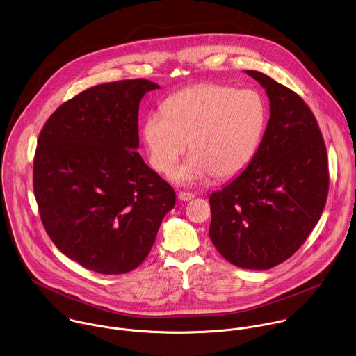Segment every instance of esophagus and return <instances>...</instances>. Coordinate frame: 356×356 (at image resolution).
Instances as JSON below:
<instances>
[{
    "mask_svg": "<svg viewBox=\"0 0 356 356\" xmlns=\"http://www.w3.org/2000/svg\"><path fill=\"white\" fill-rule=\"evenodd\" d=\"M177 198H179L180 201L188 202V201H191V200L194 198V194H191V193H186V191H180V193L177 194Z\"/></svg>",
    "mask_w": 356,
    "mask_h": 356,
    "instance_id": "1",
    "label": "esophagus"
}]
</instances>
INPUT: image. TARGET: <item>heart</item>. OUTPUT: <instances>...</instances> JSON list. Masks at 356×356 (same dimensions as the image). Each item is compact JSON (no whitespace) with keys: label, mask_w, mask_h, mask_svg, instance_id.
<instances>
[{"label":"heart","mask_w":356,"mask_h":356,"mask_svg":"<svg viewBox=\"0 0 356 356\" xmlns=\"http://www.w3.org/2000/svg\"><path fill=\"white\" fill-rule=\"evenodd\" d=\"M267 124L261 96L217 83H201L172 95L163 111L148 114L143 139L151 166L168 172L187 151L191 155L170 173L180 186L211 177L232 179L253 161Z\"/></svg>","instance_id":"obj_1"}]
</instances>
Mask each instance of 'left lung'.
<instances>
[{
  "mask_svg": "<svg viewBox=\"0 0 356 356\" xmlns=\"http://www.w3.org/2000/svg\"><path fill=\"white\" fill-rule=\"evenodd\" d=\"M270 99V120L256 156L209 197V236L218 253L246 270L273 268L297 252L323 212L327 154L304 100L260 72L246 70Z\"/></svg>",
  "mask_w": 356,
  "mask_h": 356,
  "instance_id": "1",
  "label": "left lung"
}]
</instances>
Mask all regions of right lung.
Masks as SVG:
<instances>
[{"label":"right lung","mask_w":356,"mask_h":356,"mask_svg":"<svg viewBox=\"0 0 356 356\" xmlns=\"http://www.w3.org/2000/svg\"><path fill=\"white\" fill-rule=\"evenodd\" d=\"M154 89L147 79L92 86L63 103L38 138L33 186L42 224L63 254L99 274L139 267L176 204L136 151L139 104Z\"/></svg>","instance_id":"right-lung-1"}]
</instances>
